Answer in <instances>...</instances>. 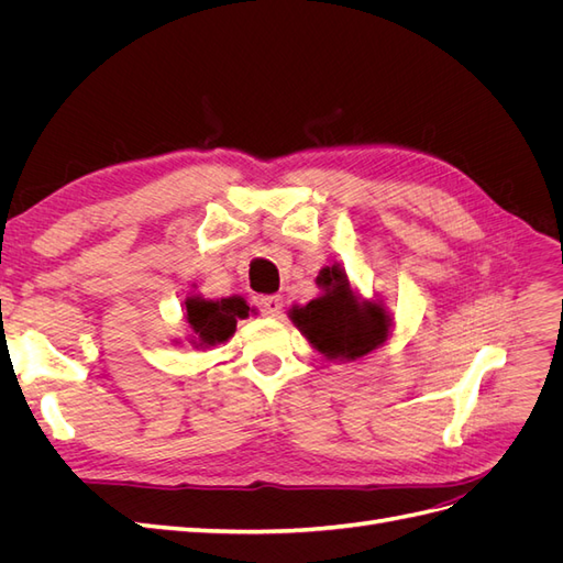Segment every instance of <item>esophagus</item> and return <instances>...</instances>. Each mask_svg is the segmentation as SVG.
<instances>
[{
  "mask_svg": "<svg viewBox=\"0 0 563 563\" xmlns=\"http://www.w3.org/2000/svg\"><path fill=\"white\" fill-rule=\"evenodd\" d=\"M258 308L265 317H277L284 308V300L279 296H263L258 298Z\"/></svg>",
  "mask_w": 563,
  "mask_h": 563,
  "instance_id": "34e87169",
  "label": "esophagus"
}]
</instances>
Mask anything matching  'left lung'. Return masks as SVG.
Returning <instances> with one entry per match:
<instances>
[{"label": "left lung", "instance_id": "8db88e82", "mask_svg": "<svg viewBox=\"0 0 563 563\" xmlns=\"http://www.w3.org/2000/svg\"><path fill=\"white\" fill-rule=\"evenodd\" d=\"M317 284L323 288L319 298L288 310V317L317 352L331 362H356L385 345L391 317L383 300L356 296L338 263L323 267Z\"/></svg>", "mask_w": 563, "mask_h": 563}]
</instances>
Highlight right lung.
<instances>
[{"instance_id": "right-lung-1", "label": "right lung", "mask_w": 563, "mask_h": 563, "mask_svg": "<svg viewBox=\"0 0 563 563\" xmlns=\"http://www.w3.org/2000/svg\"><path fill=\"white\" fill-rule=\"evenodd\" d=\"M249 305L240 296L209 300L201 296L185 298V321L190 327V345L197 350L225 343L234 333L236 319L249 317Z\"/></svg>"}]
</instances>
